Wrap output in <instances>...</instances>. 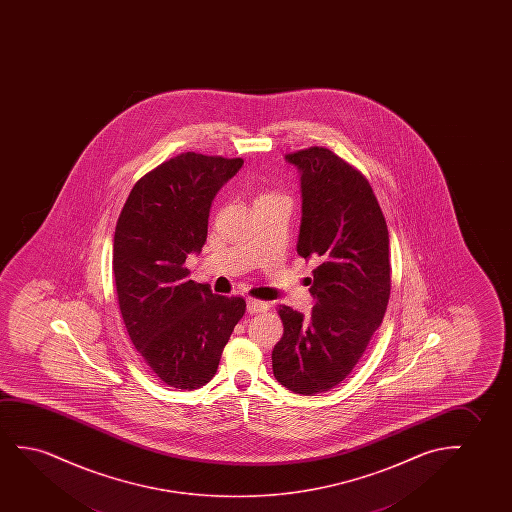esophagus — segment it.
Instances as JSON below:
<instances>
[{
  "label": "esophagus",
  "mask_w": 512,
  "mask_h": 512,
  "mask_svg": "<svg viewBox=\"0 0 512 512\" xmlns=\"http://www.w3.org/2000/svg\"><path fill=\"white\" fill-rule=\"evenodd\" d=\"M269 309V304L264 301H257V299H246V311L248 313H262V311H267Z\"/></svg>",
  "instance_id": "1"
}]
</instances>
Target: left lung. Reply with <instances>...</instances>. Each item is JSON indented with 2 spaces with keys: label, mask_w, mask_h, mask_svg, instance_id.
Returning <instances> with one entry per match:
<instances>
[{
  "label": "left lung",
  "mask_w": 512,
  "mask_h": 512,
  "mask_svg": "<svg viewBox=\"0 0 512 512\" xmlns=\"http://www.w3.org/2000/svg\"><path fill=\"white\" fill-rule=\"evenodd\" d=\"M301 175L297 253L315 260L306 316L280 306L283 337L273 350L274 378L301 395L339 385L364 355L390 299L388 229L371 185L322 147L285 155Z\"/></svg>",
  "instance_id": "1"
}]
</instances>
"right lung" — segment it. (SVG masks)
Segmentation results:
<instances>
[{
  "label": "right lung",
  "mask_w": 512,
  "mask_h": 512,
  "mask_svg": "<svg viewBox=\"0 0 512 512\" xmlns=\"http://www.w3.org/2000/svg\"><path fill=\"white\" fill-rule=\"evenodd\" d=\"M243 159L180 154L136 182L113 238V276L127 334L166 385L196 390L218 369L245 315L241 297L189 280L183 264L208 236L211 203Z\"/></svg>",
  "instance_id": "add662e5"
}]
</instances>
